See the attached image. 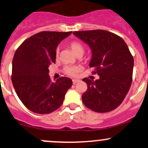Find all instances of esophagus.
<instances>
[{
    "mask_svg": "<svg viewBox=\"0 0 148 148\" xmlns=\"http://www.w3.org/2000/svg\"><path fill=\"white\" fill-rule=\"evenodd\" d=\"M79 82V80H78V79H73L72 80L73 84H76L77 82Z\"/></svg>",
    "mask_w": 148,
    "mask_h": 148,
    "instance_id": "1",
    "label": "esophagus"
}]
</instances>
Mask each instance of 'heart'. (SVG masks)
Returning a JSON list of instances; mask_svg holds the SVG:
<instances>
[{
    "instance_id": "heart-1",
    "label": "heart",
    "mask_w": 148,
    "mask_h": 148,
    "mask_svg": "<svg viewBox=\"0 0 148 148\" xmlns=\"http://www.w3.org/2000/svg\"><path fill=\"white\" fill-rule=\"evenodd\" d=\"M69 46L71 48V50L74 51V53L77 55V56H82L84 53V45L82 44L81 42L78 40H73L69 43ZM60 55V48H57L56 50V58H58ZM82 68L79 66L77 65H66L63 68V71L69 77H76L79 71H81Z\"/></svg>"
}]
</instances>
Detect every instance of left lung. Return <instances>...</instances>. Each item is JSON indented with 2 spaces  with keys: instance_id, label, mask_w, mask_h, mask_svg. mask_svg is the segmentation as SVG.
<instances>
[{
  "instance_id": "8db88e82",
  "label": "left lung",
  "mask_w": 148,
  "mask_h": 148,
  "mask_svg": "<svg viewBox=\"0 0 148 148\" xmlns=\"http://www.w3.org/2000/svg\"><path fill=\"white\" fill-rule=\"evenodd\" d=\"M92 50L90 67L100 79L84 78L88 88L82 95L86 107L96 112H108L119 107L132 83L134 57L121 37L102 29L73 32Z\"/></svg>"
}]
</instances>
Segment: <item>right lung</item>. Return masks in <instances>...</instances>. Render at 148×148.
I'll return each mask as SVG.
<instances>
[{
  "instance_id": "right-lung-1",
  "label": "right lung",
  "mask_w": 148,
  "mask_h": 148,
  "mask_svg": "<svg viewBox=\"0 0 148 148\" xmlns=\"http://www.w3.org/2000/svg\"><path fill=\"white\" fill-rule=\"evenodd\" d=\"M71 32H41L26 39L16 50L12 60V85L17 96L28 110L49 114L58 110L72 85L62 77L53 82L48 66L56 63V50Z\"/></svg>"
}]
</instances>
